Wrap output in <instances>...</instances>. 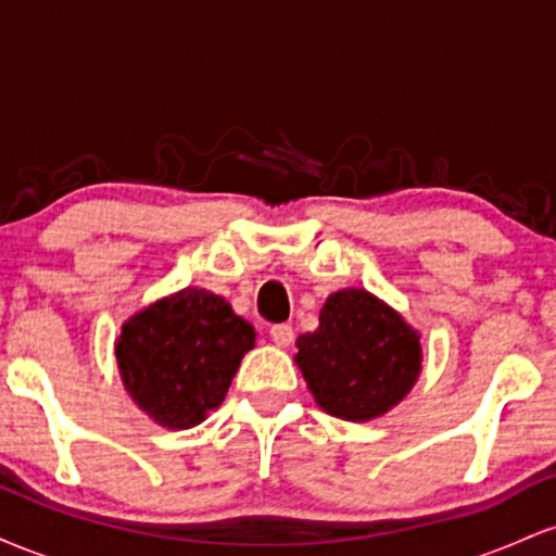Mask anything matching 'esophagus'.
<instances>
[{
	"instance_id": "1",
	"label": "esophagus",
	"mask_w": 556,
	"mask_h": 556,
	"mask_svg": "<svg viewBox=\"0 0 556 556\" xmlns=\"http://www.w3.org/2000/svg\"><path fill=\"white\" fill-rule=\"evenodd\" d=\"M269 337L274 344H279V348H290V344L295 342V331H292L290 324H274L269 329Z\"/></svg>"
}]
</instances>
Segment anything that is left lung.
I'll return each mask as SVG.
<instances>
[{"label": "left lung", "mask_w": 556, "mask_h": 556, "mask_svg": "<svg viewBox=\"0 0 556 556\" xmlns=\"http://www.w3.org/2000/svg\"><path fill=\"white\" fill-rule=\"evenodd\" d=\"M318 321L316 331L298 337L295 363L329 416L376 418L416 384L418 334L371 292H334Z\"/></svg>", "instance_id": "obj_1"}]
</instances>
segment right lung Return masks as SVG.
Masks as SVG:
<instances>
[{
  "instance_id": "add662e5",
  "label": "right lung",
  "mask_w": 556,
  "mask_h": 556,
  "mask_svg": "<svg viewBox=\"0 0 556 556\" xmlns=\"http://www.w3.org/2000/svg\"><path fill=\"white\" fill-rule=\"evenodd\" d=\"M253 327L225 298L188 290L159 300L123 327L117 363L127 392L167 429H190L225 400Z\"/></svg>"
}]
</instances>
